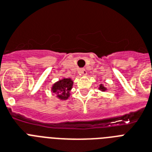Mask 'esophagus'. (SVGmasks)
<instances>
[{"instance_id":"esophagus-1","label":"esophagus","mask_w":152,"mask_h":152,"mask_svg":"<svg viewBox=\"0 0 152 152\" xmlns=\"http://www.w3.org/2000/svg\"><path fill=\"white\" fill-rule=\"evenodd\" d=\"M80 75L85 76L86 74H87V71H86L85 69H81L80 70Z\"/></svg>"}]
</instances>
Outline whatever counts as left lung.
Listing matches in <instances>:
<instances>
[{
  "label": "left lung",
  "mask_w": 152,
  "mask_h": 152,
  "mask_svg": "<svg viewBox=\"0 0 152 152\" xmlns=\"http://www.w3.org/2000/svg\"><path fill=\"white\" fill-rule=\"evenodd\" d=\"M99 90H101L102 91H105L106 90V88H105V87H104V86L102 85V84H100V86H99Z\"/></svg>",
  "instance_id": "8db88e82"
}]
</instances>
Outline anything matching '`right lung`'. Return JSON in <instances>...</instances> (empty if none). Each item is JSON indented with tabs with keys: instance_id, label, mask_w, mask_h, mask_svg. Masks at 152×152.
Segmentation results:
<instances>
[{
	"instance_id": "obj_1",
	"label": "right lung",
	"mask_w": 152,
	"mask_h": 152,
	"mask_svg": "<svg viewBox=\"0 0 152 152\" xmlns=\"http://www.w3.org/2000/svg\"><path fill=\"white\" fill-rule=\"evenodd\" d=\"M73 84V81L71 79H62L61 80L57 81L52 87V91L57 93V97L60 99L65 100L70 95V91Z\"/></svg>"
}]
</instances>
